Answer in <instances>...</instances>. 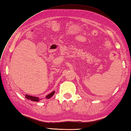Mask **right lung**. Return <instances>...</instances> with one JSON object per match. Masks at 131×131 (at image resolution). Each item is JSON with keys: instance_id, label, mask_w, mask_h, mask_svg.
<instances>
[{"instance_id": "1", "label": "right lung", "mask_w": 131, "mask_h": 131, "mask_svg": "<svg viewBox=\"0 0 131 131\" xmlns=\"http://www.w3.org/2000/svg\"><path fill=\"white\" fill-rule=\"evenodd\" d=\"M55 93V91H53L52 92H51V93H49L48 95L46 96V99H49L50 98H51V97L54 95V94ZM26 99L30 100H31L32 101H36V102H38L39 101V100L40 99H39V97H35V96H30V95H27V94H26Z\"/></svg>"}]
</instances>
